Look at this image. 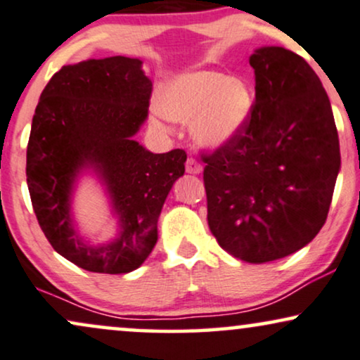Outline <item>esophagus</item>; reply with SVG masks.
I'll use <instances>...</instances> for the list:
<instances>
[{
    "label": "esophagus",
    "instance_id": "esophagus-1",
    "mask_svg": "<svg viewBox=\"0 0 360 360\" xmlns=\"http://www.w3.org/2000/svg\"><path fill=\"white\" fill-rule=\"evenodd\" d=\"M185 168H187V173H192V175H198V173H202L203 167L200 162H197V160L190 157L187 160V163H185Z\"/></svg>",
    "mask_w": 360,
    "mask_h": 360
}]
</instances>
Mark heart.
Wrapping results in <instances>:
<instances>
[{
    "mask_svg": "<svg viewBox=\"0 0 360 360\" xmlns=\"http://www.w3.org/2000/svg\"><path fill=\"white\" fill-rule=\"evenodd\" d=\"M254 106V90L242 78L219 72L181 75L168 83L160 98L162 112L180 122L192 120V135L207 148L232 141L245 127Z\"/></svg>",
    "mask_w": 360,
    "mask_h": 360,
    "instance_id": "obj_1",
    "label": "heart"
}]
</instances>
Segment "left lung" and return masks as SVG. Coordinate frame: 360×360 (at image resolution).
<instances>
[{
  "label": "left lung",
  "mask_w": 360,
  "mask_h": 360,
  "mask_svg": "<svg viewBox=\"0 0 360 360\" xmlns=\"http://www.w3.org/2000/svg\"><path fill=\"white\" fill-rule=\"evenodd\" d=\"M250 66V117L232 141L202 155L203 184L219 245L265 264L300 250L326 224L340 148L329 96L302 56L264 46Z\"/></svg>",
  "instance_id": "8db88e82"
}]
</instances>
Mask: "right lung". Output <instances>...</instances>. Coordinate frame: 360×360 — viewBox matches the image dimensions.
<instances>
[{
  "mask_svg": "<svg viewBox=\"0 0 360 360\" xmlns=\"http://www.w3.org/2000/svg\"><path fill=\"white\" fill-rule=\"evenodd\" d=\"M152 82L139 58L110 56L66 65L39 96L26 150V181L44 237L60 255L96 274L139 269L157 243L168 192L187 153H152L133 140L148 117ZM91 167L120 221L113 243L95 248L74 229V181Z\"/></svg>",
  "mask_w": 360,
  "mask_h": 360,
  "instance_id": "obj_1",
  "label": "right lung"
}]
</instances>
